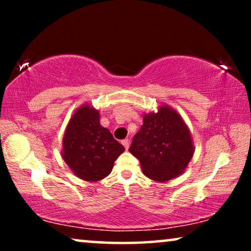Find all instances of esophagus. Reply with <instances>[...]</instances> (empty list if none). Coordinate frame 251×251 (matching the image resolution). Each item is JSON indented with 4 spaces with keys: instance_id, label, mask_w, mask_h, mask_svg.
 Listing matches in <instances>:
<instances>
[{
    "instance_id": "1",
    "label": "esophagus",
    "mask_w": 251,
    "mask_h": 251,
    "mask_svg": "<svg viewBox=\"0 0 251 251\" xmlns=\"http://www.w3.org/2000/svg\"><path fill=\"white\" fill-rule=\"evenodd\" d=\"M121 143H122V145L125 146V149H126V150H128V149H129V146H130V142H129L128 139H123Z\"/></svg>"
}]
</instances>
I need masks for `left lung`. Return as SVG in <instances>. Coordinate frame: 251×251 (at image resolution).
Instances as JSON below:
<instances>
[{"label": "left lung", "mask_w": 251, "mask_h": 251, "mask_svg": "<svg viewBox=\"0 0 251 251\" xmlns=\"http://www.w3.org/2000/svg\"><path fill=\"white\" fill-rule=\"evenodd\" d=\"M143 126L129 152L139 160L144 175L164 183L186 170L194 154L191 131L176 109L162 104L143 115Z\"/></svg>", "instance_id": "left-lung-1"}]
</instances>
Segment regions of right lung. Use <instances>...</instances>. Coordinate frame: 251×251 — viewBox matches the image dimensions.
Wrapping results in <instances>:
<instances>
[{"label":"right lung","mask_w":251,"mask_h":251,"mask_svg":"<svg viewBox=\"0 0 251 251\" xmlns=\"http://www.w3.org/2000/svg\"><path fill=\"white\" fill-rule=\"evenodd\" d=\"M100 113L85 102L74 111L63 137L61 157L75 176L85 181L107 177L125 147L99 122Z\"/></svg>","instance_id":"right-lung-1"}]
</instances>
